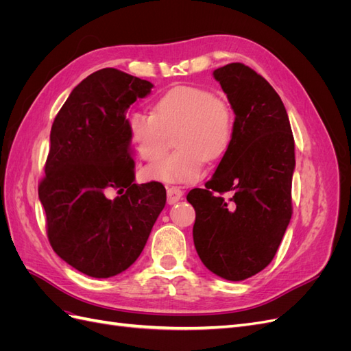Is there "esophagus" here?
Segmentation results:
<instances>
[{"label": "esophagus", "mask_w": 351, "mask_h": 351, "mask_svg": "<svg viewBox=\"0 0 351 351\" xmlns=\"http://www.w3.org/2000/svg\"><path fill=\"white\" fill-rule=\"evenodd\" d=\"M183 197V192L178 187H167V200L169 205H174L177 202Z\"/></svg>", "instance_id": "1"}]
</instances>
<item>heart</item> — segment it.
Returning <instances> with one entry per match:
<instances>
[{
	"mask_svg": "<svg viewBox=\"0 0 351 351\" xmlns=\"http://www.w3.org/2000/svg\"><path fill=\"white\" fill-rule=\"evenodd\" d=\"M130 142L146 162H155L174 135L177 151L147 167V180L164 183L193 182L206 161L226 155L234 134V112L230 104L210 90L177 86L159 97L152 112L134 111L127 119Z\"/></svg>",
	"mask_w": 351,
	"mask_h": 351,
	"instance_id": "obj_1",
	"label": "heart"
}]
</instances>
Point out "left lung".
Listing matches in <instances>:
<instances>
[{
    "instance_id": "8db88e82",
    "label": "left lung",
    "mask_w": 351,
    "mask_h": 351,
    "mask_svg": "<svg viewBox=\"0 0 351 351\" xmlns=\"http://www.w3.org/2000/svg\"><path fill=\"white\" fill-rule=\"evenodd\" d=\"M212 74L236 114L234 134L215 174L187 200L200 261L243 281L271 263L291 219L294 139L280 95L256 71L231 62Z\"/></svg>"
}]
</instances>
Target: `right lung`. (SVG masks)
<instances>
[{
	"instance_id": "right-lung-1",
	"label": "right lung",
	"mask_w": 351,
	"mask_h": 351,
	"mask_svg": "<svg viewBox=\"0 0 351 351\" xmlns=\"http://www.w3.org/2000/svg\"><path fill=\"white\" fill-rule=\"evenodd\" d=\"M154 84L102 69L71 90L49 136L39 200L52 249L70 267L110 278L141 256L165 206L161 183L136 184L125 114ZM119 190L111 201L106 192Z\"/></svg>"
}]
</instances>
